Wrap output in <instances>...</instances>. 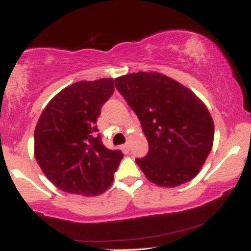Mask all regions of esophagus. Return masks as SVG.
Here are the masks:
<instances>
[{
  "label": "esophagus",
  "instance_id": "1",
  "mask_svg": "<svg viewBox=\"0 0 251 251\" xmlns=\"http://www.w3.org/2000/svg\"><path fill=\"white\" fill-rule=\"evenodd\" d=\"M123 149L125 150V151H128V150H129V143L124 144V145H123Z\"/></svg>",
  "mask_w": 251,
  "mask_h": 251
}]
</instances>
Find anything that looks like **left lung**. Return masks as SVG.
<instances>
[{
    "mask_svg": "<svg viewBox=\"0 0 251 251\" xmlns=\"http://www.w3.org/2000/svg\"><path fill=\"white\" fill-rule=\"evenodd\" d=\"M116 87L135 112L149 143L135 159L150 181L176 188L200 174L214 144L208 107L191 89L158 72H138L116 79Z\"/></svg>",
    "mask_w": 251,
    "mask_h": 251,
    "instance_id": "left-lung-1",
    "label": "left lung"
}]
</instances>
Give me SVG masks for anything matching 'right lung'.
Masks as SVG:
<instances>
[{
    "mask_svg": "<svg viewBox=\"0 0 251 251\" xmlns=\"http://www.w3.org/2000/svg\"><path fill=\"white\" fill-rule=\"evenodd\" d=\"M114 80L77 81L47 103L34 132V155L46 177L67 194L94 197L112 185L123 153L97 134L102 105Z\"/></svg>",
    "mask_w": 251,
    "mask_h": 251,
    "instance_id": "right-lung-1",
    "label": "right lung"
}]
</instances>
